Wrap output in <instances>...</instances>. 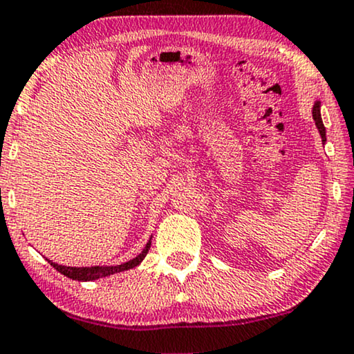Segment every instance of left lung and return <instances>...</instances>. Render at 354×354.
Segmentation results:
<instances>
[{"mask_svg":"<svg viewBox=\"0 0 354 354\" xmlns=\"http://www.w3.org/2000/svg\"><path fill=\"white\" fill-rule=\"evenodd\" d=\"M312 116H313V121H315L317 124V129L318 133H320L322 136V142L326 141V136H325V126H324V121H322V115H320V102H315V104H313L312 108Z\"/></svg>","mask_w":354,"mask_h":354,"instance_id":"1","label":"left lung"}]
</instances>
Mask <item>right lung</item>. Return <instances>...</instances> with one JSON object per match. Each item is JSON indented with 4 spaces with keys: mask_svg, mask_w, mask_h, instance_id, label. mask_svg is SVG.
<instances>
[{
    "mask_svg": "<svg viewBox=\"0 0 354 354\" xmlns=\"http://www.w3.org/2000/svg\"><path fill=\"white\" fill-rule=\"evenodd\" d=\"M149 248H151V239H149V243L146 244V248H144V250L141 251V254H138L136 257H134V259H131V261H128V263H123L120 266H91V268H68V266L52 263V261H49V263H50L52 268H55L60 274H64V276H67L68 279H73V281H84V282L85 281H95V279L106 277V276H111V274L123 272V270L136 268L138 264L142 263V259L146 257L147 251H149Z\"/></svg>",
    "mask_w": 354,
    "mask_h": 354,
    "instance_id": "obj_1",
    "label": "right lung"
}]
</instances>
